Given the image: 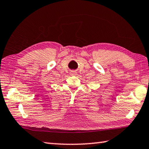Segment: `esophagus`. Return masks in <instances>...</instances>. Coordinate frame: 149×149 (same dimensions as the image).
<instances>
[{
	"instance_id": "1",
	"label": "esophagus",
	"mask_w": 149,
	"mask_h": 149,
	"mask_svg": "<svg viewBox=\"0 0 149 149\" xmlns=\"http://www.w3.org/2000/svg\"><path fill=\"white\" fill-rule=\"evenodd\" d=\"M76 74H77V72L75 71H72L70 72V75H75Z\"/></svg>"
}]
</instances>
